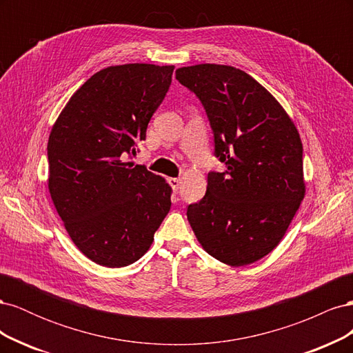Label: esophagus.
Here are the masks:
<instances>
[{"label": "esophagus", "instance_id": "34e87169", "mask_svg": "<svg viewBox=\"0 0 353 353\" xmlns=\"http://www.w3.org/2000/svg\"><path fill=\"white\" fill-rule=\"evenodd\" d=\"M168 181H169V184H170V187H172V190L175 191V193L179 190L181 184H183V181H181L179 178H169Z\"/></svg>", "mask_w": 353, "mask_h": 353}]
</instances>
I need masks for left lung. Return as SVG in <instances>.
<instances>
[{"instance_id": "8db88e82", "label": "left lung", "mask_w": 353, "mask_h": 353, "mask_svg": "<svg viewBox=\"0 0 353 353\" xmlns=\"http://www.w3.org/2000/svg\"><path fill=\"white\" fill-rule=\"evenodd\" d=\"M175 74L201 101L215 156L227 165L188 206L190 225L219 262L253 263L279 245L305 197L301 135L274 95L240 69L205 63Z\"/></svg>"}]
</instances>
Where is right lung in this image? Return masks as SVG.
<instances>
[{
  "mask_svg": "<svg viewBox=\"0 0 353 353\" xmlns=\"http://www.w3.org/2000/svg\"><path fill=\"white\" fill-rule=\"evenodd\" d=\"M174 66H109L74 92L51 128L48 190L74 245L92 262L122 268L150 249L172 188L125 162L145 140Z\"/></svg>",
  "mask_w": 353,
  "mask_h": 353,
  "instance_id": "right-lung-1",
  "label": "right lung"
}]
</instances>
